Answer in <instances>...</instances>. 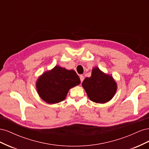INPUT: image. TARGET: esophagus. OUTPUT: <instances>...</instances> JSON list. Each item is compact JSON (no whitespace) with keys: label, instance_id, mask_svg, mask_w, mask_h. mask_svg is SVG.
Wrapping results in <instances>:
<instances>
[{"label":"esophagus","instance_id":"34e87169","mask_svg":"<svg viewBox=\"0 0 149 149\" xmlns=\"http://www.w3.org/2000/svg\"><path fill=\"white\" fill-rule=\"evenodd\" d=\"M79 78H80V80H81V82H83V80H84V76L83 75H80V76H79Z\"/></svg>","mask_w":149,"mask_h":149}]
</instances>
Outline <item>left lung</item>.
Listing matches in <instances>:
<instances>
[{
	"label": "left lung",
	"instance_id": "obj_1",
	"mask_svg": "<svg viewBox=\"0 0 149 149\" xmlns=\"http://www.w3.org/2000/svg\"><path fill=\"white\" fill-rule=\"evenodd\" d=\"M82 85L90 100L97 103L111 100L117 89L112 76L103 73L97 67L93 69L91 77L84 79Z\"/></svg>",
	"mask_w": 149,
	"mask_h": 149
}]
</instances>
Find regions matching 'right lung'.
<instances>
[{"mask_svg": "<svg viewBox=\"0 0 149 149\" xmlns=\"http://www.w3.org/2000/svg\"><path fill=\"white\" fill-rule=\"evenodd\" d=\"M80 82L79 76L74 70L56 66L40 76L37 82V88L43 101L55 104L63 101L69 89Z\"/></svg>", "mask_w": 149, "mask_h": 149, "instance_id": "1", "label": "right lung"}]
</instances>
